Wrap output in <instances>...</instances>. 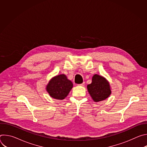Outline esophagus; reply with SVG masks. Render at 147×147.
I'll return each instance as SVG.
<instances>
[{
	"mask_svg": "<svg viewBox=\"0 0 147 147\" xmlns=\"http://www.w3.org/2000/svg\"><path fill=\"white\" fill-rule=\"evenodd\" d=\"M78 86H82V87L84 86H85V82H82V83H81V84H78Z\"/></svg>",
	"mask_w": 147,
	"mask_h": 147,
	"instance_id": "34e87169",
	"label": "esophagus"
}]
</instances>
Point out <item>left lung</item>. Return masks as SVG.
<instances>
[{"label": "left lung", "mask_w": 147, "mask_h": 147, "mask_svg": "<svg viewBox=\"0 0 147 147\" xmlns=\"http://www.w3.org/2000/svg\"><path fill=\"white\" fill-rule=\"evenodd\" d=\"M88 92L95 102H99L107 99L111 94L109 82L103 77L95 74L92 82L87 86Z\"/></svg>", "instance_id": "8db88e82"}]
</instances>
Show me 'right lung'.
I'll use <instances>...</instances> for the list:
<instances>
[{
  "instance_id": "add662e5",
  "label": "right lung",
  "mask_w": 147,
  "mask_h": 147,
  "mask_svg": "<svg viewBox=\"0 0 147 147\" xmlns=\"http://www.w3.org/2000/svg\"><path fill=\"white\" fill-rule=\"evenodd\" d=\"M72 82L65 74L58 75L49 82L47 90L50 96L56 99H63L73 88Z\"/></svg>"
}]
</instances>
